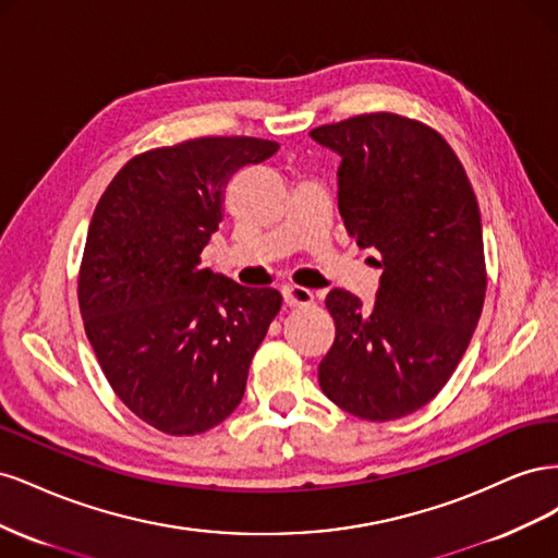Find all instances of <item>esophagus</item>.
Masks as SVG:
<instances>
[{
	"label": "esophagus",
	"instance_id": "34e87169",
	"mask_svg": "<svg viewBox=\"0 0 558 558\" xmlns=\"http://www.w3.org/2000/svg\"><path fill=\"white\" fill-rule=\"evenodd\" d=\"M283 305L286 307H307L314 302V293L310 289H302V286H283L281 289Z\"/></svg>",
	"mask_w": 558,
	"mask_h": 558
}]
</instances>
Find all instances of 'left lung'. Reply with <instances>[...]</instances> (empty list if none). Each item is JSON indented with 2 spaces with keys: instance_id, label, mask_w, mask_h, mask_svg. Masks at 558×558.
I'll list each match as a JSON object with an SVG mask.
<instances>
[{
  "instance_id": "obj_1",
  "label": "left lung",
  "mask_w": 558,
  "mask_h": 558,
  "mask_svg": "<svg viewBox=\"0 0 558 558\" xmlns=\"http://www.w3.org/2000/svg\"><path fill=\"white\" fill-rule=\"evenodd\" d=\"M310 137L342 158L337 205L361 248L379 251L373 307L332 289L335 342L318 384L337 408L391 421L424 408L463 359L486 293L477 197L440 132L363 113Z\"/></svg>"
}]
</instances>
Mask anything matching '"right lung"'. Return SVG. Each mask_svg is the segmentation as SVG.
<instances>
[{
    "instance_id": "add662e5",
    "label": "right lung",
    "mask_w": 558,
    "mask_h": 558,
    "mask_svg": "<svg viewBox=\"0 0 558 558\" xmlns=\"http://www.w3.org/2000/svg\"><path fill=\"white\" fill-rule=\"evenodd\" d=\"M277 150L256 137L146 150L95 207L78 272L83 326L116 396L167 435L205 433L234 412L281 310L279 291L199 267L230 177Z\"/></svg>"
}]
</instances>
